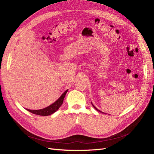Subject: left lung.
<instances>
[{
    "instance_id": "1",
    "label": "left lung",
    "mask_w": 154,
    "mask_h": 154,
    "mask_svg": "<svg viewBox=\"0 0 154 154\" xmlns=\"http://www.w3.org/2000/svg\"><path fill=\"white\" fill-rule=\"evenodd\" d=\"M92 106H93V107H94V109H96V110H97V111H98V112H101V113H103V114H105V113H104V112H101V111H100V110H98V109H97V108H96V107H95V106H94V105H93V104H92Z\"/></svg>"
}]
</instances>
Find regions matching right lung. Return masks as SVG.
I'll use <instances>...</instances> for the list:
<instances>
[{
    "label": "right lung",
    "mask_w": 154,
    "mask_h": 154,
    "mask_svg": "<svg viewBox=\"0 0 154 154\" xmlns=\"http://www.w3.org/2000/svg\"><path fill=\"white\" fill-rule=\"evenodd\" d=\"M67 91H68V90L65 91L62 94V95L60 96L59 98L54 102V103H53L52 105H49L48 107H45V108H44V109H40V110H29V109H26V110H28L29 112H31L32 114L39 115V116H47L52 114L54 113L55 112L57 111L62 105L63 99H64L65 96H66V94L67 92Z\"/></svg>",
    "instance_id": "add662e5"
}]
</instances>
